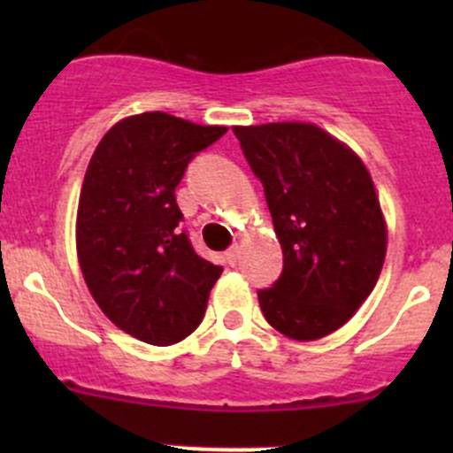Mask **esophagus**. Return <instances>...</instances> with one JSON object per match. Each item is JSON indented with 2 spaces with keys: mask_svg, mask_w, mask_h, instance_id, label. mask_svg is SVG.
<instances>
[{
  "mask_svg": "<svg viewBox=\"0 0 453 453\" xmlns=\"http://www.w3.org/2000/svg\"><path fill=\"white\" fill-rule=\"evenodd\" d=\"M239 258H241V248H239V245H232V248L226 252L227 265H236V263H239Z\"/></svg>",
  "mask_w": 453,
  "mask_h": 453,
  "instance_id": "obj_1",
  "label": "esophagus"
}]
</instances>
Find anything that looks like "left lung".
Masks as SVG:
<instances>
[{"label":"left lung","instance_id":"1","mask_svg":"<svg viewBox=\"0 0 453 453\" xmlns=\"http://www.w3.org/2000/svg\"><path fill=\"white\" fill-rule=\"evenodd\" d=\"M265 188L280 278L258 291L265 319L296 342L344 326L381 273L388 226L366 164L313 122L232 127Z\"/></svg>","mask_w":453,"mask_h":453}]
</instances>
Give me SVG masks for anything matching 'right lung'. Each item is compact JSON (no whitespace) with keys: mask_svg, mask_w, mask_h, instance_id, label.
<instances>
[{"mask_svg":"<svg viewBox=\"0 0 453 453\" xmlns=\"http://www.w3.org/2000/svg\"><path fill=\"white\" fill-rule=\"evenodd\" d=\"M226 131L135 113L103 135L87 166L76 212L81 272L100 311L146 344L188 337L223 272L181 232L175 188L195 153Z\"/></svg>","mask_w":453,"mask_h":453,"instance_id":"obj_1","label":"right lung"}]
</instances>
